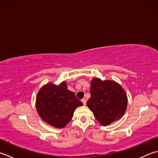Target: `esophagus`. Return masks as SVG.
Returning <instances> with one entry per match:
<instances>
[{
    "mask_svg": "<svg viewBox=\"0 0 158 158\" xmlns=\"http://www.w3.org/2000/svg\"><path fill=\"white\" fill-rule=\"evenodd\" d=\"M81 102L83 103V104L84 105V106H85V105H86V100L85 99V98H82Z\"/></svg>",
    "mask_w": 158,
    "mask_h": 158,
    "instance_id": "obj_1",
    "label": "esophagus"
}]
</instances>
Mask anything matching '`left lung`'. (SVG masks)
<instances>
[{"mask_svg":"<svg viewBox=\"0 0 158 158\" xmlns=\"http://www.w3.org/2000/svg\"><path fill=\"white\" fill-rule=\"evenodd\" d=\"M91 97L87 106L100 124L106 126L119 120L127 106L126 92L118 83L110 80L92 79Z\"/></svg>","mask_w":158,"mask_h":158,"instance_id":"obj_1","label":"left lung"}]
</instances>
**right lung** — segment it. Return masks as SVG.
Returning a JSON list of instances; mask_svg holds the SVG:
<instances>
[{
    "label": "right lung",
    "instance_id": "1",
    "mask_svg": "<svg viewBox=\"0 0 158 158\" xmlns=\"http://www.w3.org/2000/svg\"><path fill=\"white\" fill-rule=\"evenodd\" d=\"M36 109L44 122L56 128H63L73 116L77 107L83 103L75 94L67 89L66 82L56 85L48 83L40 89L36 97Z\"/></svg>",
    "mask_w": 158,
    "mask_h": 158
}]
</instances>
